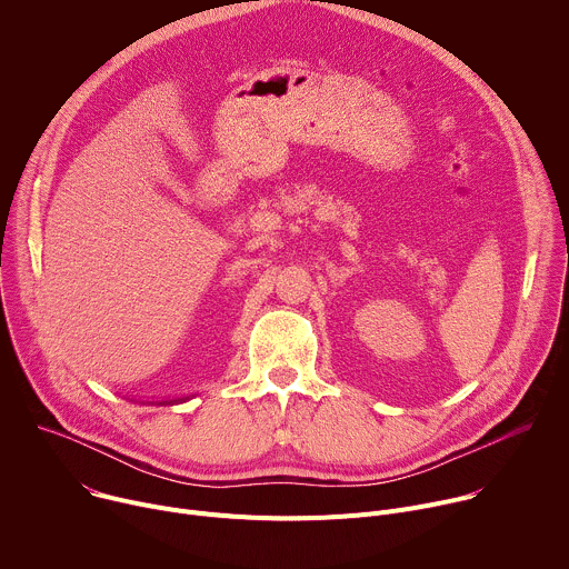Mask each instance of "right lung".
I'll list each match as a JSON object with an SVG mask.
<instances>
[{"instance_id": "add662e5", "label": "right lung", "mask_w": 569, "mask_h": 569, "mask_svg": "<svg viewBox=\"0 0 569 569\" xmlns=\"http://www.w3.org/2000/svg\"><path fill=\"white\" fill-rule=\"evenodd\" d=\"M182 400H189V396H187V398H178V400H161L159 405H164V402H167V405H173V402H182Z\"/></svg>"}]
</instances>
